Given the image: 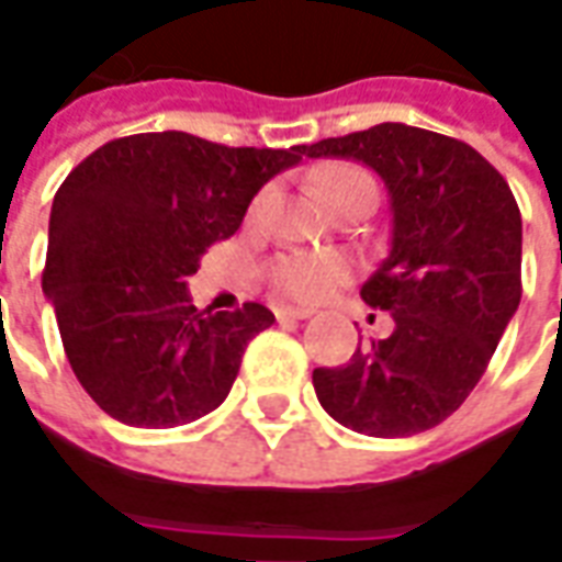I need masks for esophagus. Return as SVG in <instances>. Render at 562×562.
I'll use <instances>...</instances> for the list:
<instances>
[{
    "mask_svg": "<svg viewBox=\"0 0 562 562\" xmlns=\"http://www.w3.org/2000/svg\"><path fill=\"white\" fill-rule=\"evenodd\" d=\"M313 310L310 306H277V318L280 322H289V318H310Z\"/></svg>",
    "mask_w": 562,
    "mask_h": 562,
    "instance_id": "1",
    "label": "esophagus"
}]
</instances>
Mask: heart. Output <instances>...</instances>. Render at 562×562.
I'll list each match as a JSON object with an SVG mask.
<instances>
[{
	"label": "heart",
	"mask_w": 562,
	"mask_h": 562,
	"mask_svg": "<svg viewBox=\"0 0 562 562\" xmlns=\"http://www.w3.org/2000/svg\"><path fill=\"white\" fill-rule=\"evenodd\" d=\"M318 189H322L325 201L328 198L355 195V192L376 195V180L364 168H355V165H328L318 177ZM349 277H352V265L342 256H334V252L294 249V252H282V256L270 261L273 285L282 294L297 297V301H322Z\"/></svg>",
	"instance_id": "obj_1"
}]
</instances>
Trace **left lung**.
<instances>
[{
    "label": "left lung",
    "instance_id": "8db88e82",
    "mask_svg": "<svg viewBox=\"0 0 562 562\" xmlns=\"http://www.w3.org/2000/svg\"><path fill=\"white\" fill-rule=\"evenodd\" d=\"M310 159L364 161L391 195V252L361 285L394 330L342 367H316L325 413L367 436H413L479 385L520 304V210L479 149L403 123L325 138Z\"/></svg>",
    "mask_w": 562,
    "mask_h": 562
}]
</instances>
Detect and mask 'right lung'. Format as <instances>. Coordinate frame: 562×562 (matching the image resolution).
<instances>
[{
	"mask_svg": "<svg viewBox=\"0 0 562 562\" xmlns=\"http://www.w3.org/2000/svg\"><path fill=\"white\" fill-rule=\"evenodd\" d=\"M306 147H225L144 132L90 153L50 210L42 289L75 376L128 427H180L232 391L246 342L273 325L261 304L195 310L186 277L232 237L258 189Z\"/></svg>",
	"mask_w": 562,
	"mask_h": 562,
	"instance_id": "obj_1",
	"label": "right lung"
}]
</instances>
